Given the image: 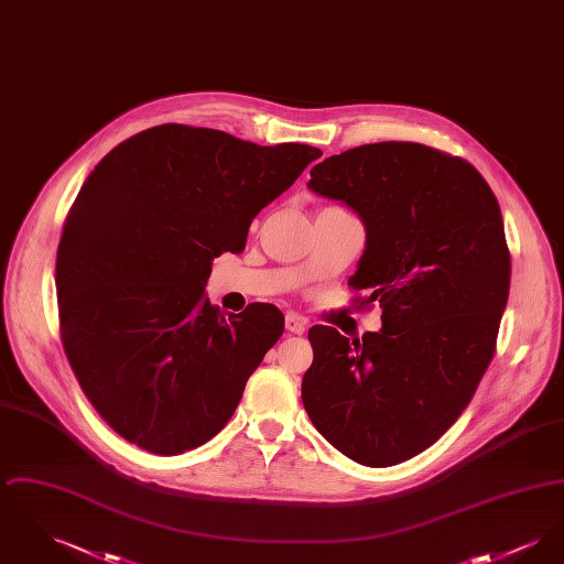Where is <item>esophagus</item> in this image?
<instances>
[{"label": "esophagus", "instance_id": "obj_1", "mask_svg": "<svg viewBox=\"0 0 564 564\" xmlns=\"http://www.w3.org/2000/svg\"><path fill=\"white\" fill-rule=\"evenodd\" d=\"M285 329L292 332V334H304L306 319L300 317V315H295V313H290V315H285Z\"/></svg>", "mask_w": 564, "mask_h": 564}]
</instances>
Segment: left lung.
<instances>
[{"label": "left lung", "instance_id": "left-lung-1", "mask_svg": "<svg viewBox=\"0 0 564 564\" xmlns=\"http://www.w3.org/2000/svg\"><path fill=\"white\" fill-rule=\"evenodd\" d=\"M306 186L359 215L349 285L380 302L382 327L352 340L311 327L302 403L343 455L398 465L455 423L492 359L510 295L501 209L469 162L410 141L329 156Z\"/></svg>", "mask_w": 564, "mask_h": 564}]
</instances>
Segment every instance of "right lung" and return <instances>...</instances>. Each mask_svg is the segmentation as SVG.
I'll return each mask as SVG.
<instances>
[{
  "instance_id": "right-lung-1",
  "label": "right lung",
  "mask_w": 564,
  "mask_h": 564,
  "mask_svg": "<svg viewBox=\"0 0 564 564\" xmlns=\"http://www.w3.org/2000/svg\"><path fill=\"white\" fill-rule=\"evenodd\" d=\"M319 156L161 124L90 171L58 242V315L82 391L124 440L180 455L230 421L283 313L221 315L205 292L214 258L242 251L253 217Z\"/></svg>"
}]
</instances>
